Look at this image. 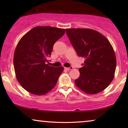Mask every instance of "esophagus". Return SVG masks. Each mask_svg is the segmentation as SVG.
<instances>
[{"label":"esophagus","mask_w":128,"mask_h":128,"mask_svg":"<svg viewBox=\"0 0 128 128\" xmlns=\"http://www.w3.org/2000/svg\"><path fill=\"white\" fill-rule=\"evenodd\" d=\"M64 69L66 70H72L73 69V67H70V68H64Z\"/></svg>","instance_id":"34e87169"}]
</instances>
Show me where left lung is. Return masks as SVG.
<instances>
[{"mask_svg": "<svg viewBox=\"0 0 128 128\" xmlns=\"http://www.w3.org/2000/svg\"><path fill=\"white\" fill-rule=\"evenodd\" d=\"M66 31L78 56L85 59L75 84L88 94L102 92L112 81L116 69V56L111 43L94 30L67 28Z\"/></svg>", "mask_w": 128, "mask_h": 128, "instance_id": "obj_1", "label": "left lung"}]
</instances>
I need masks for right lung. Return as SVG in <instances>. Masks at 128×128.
I'll return each instance as SVG.
<instances>
[{"instance_id": "add662e5", "label": "right lung", "mask_w": 128, "mask_h": 128, "mask_svg": "<svg viewBox=\"0 0 128 128\" xmlns=\"http://www.w3.org/2000/svg\"><path fill=\"white\" fill-rule=\"evenodd\" d=\"M64 33V28L37 26L18 41L14 54V68L17 80L28 92L42 96L55 86L64 67H53L46 62L54 44Z\"/></svg>"}]
</instances>
